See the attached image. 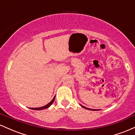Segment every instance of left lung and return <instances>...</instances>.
<instances>
[{"label": "left lung", "mask_w": 135, "mask_h": 135, "mask_svg": "<svg viewBox=\"0 0 135 135\" xmlns=\"http://www.w3.org/2000/svg\"><path fill=\"white\" fill-rule=\"evenodd\" d=\"M80 106H81V107H83V108H86V109H88V110H95V109H91V108H87V107H85L83 106V105H80Z\"/></svg>", "instance_id": "obj_1"}]
</instances>
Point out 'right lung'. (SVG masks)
Listing matches in <instances>:
<instances>
[{
	"instance_id": "add662e5",
	"label": "right lung",
	"mask_w": 135,
	"mask_h": 135,
	"mask_svg": "<svg viewBox=\"0 0 135 135\" xmlns=\"http://www.w3.org/2000/svg\"><path fill=\"white\" fill-rule=\"evenodd\" d=\"M55 97L53 98V99L49 102V103H47V105H46L45 106H43V107H39V108H30V109H33V110H43V109H46V108H47L48 107H49L51 106L52 104V103H53L54 101H55Z\"/></svg>"
}]
</instances>
